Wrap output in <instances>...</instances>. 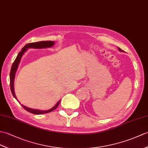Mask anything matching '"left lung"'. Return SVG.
Returning a JSON list of instances; mask_svg holds the SVG:
<instances>
[{
	"label": "left lung",
	"mask_w": 148,
	"mask_h": 148,
	"mask_svg": "<svg viewBox=\"0 0 148 148\" xmlns=\"http://www.w3.org/2000/svg\"><path fill=\"white\" fill-rule=\"evenodd\" d=\"M119 50H120V51H123V50H121V49H120V48H119Z\"/></svg>",
	"instance_id": "left-lung-1"
}]
</instances>
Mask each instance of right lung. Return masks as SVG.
Here are the masks:
<instances>
[{"label":"right lung","mask_w":148,"mask_h":148,"mask_svg":"<svg viewBox=\"0 0 148 148\" xmlns=\"http://www.w3.org/2000/svg\"><path fill=\"white\" fill-rule=\"evenodd\" d=\"M53 45H54V42H51V41H45H45H42V42L29 43L26 44V45L21 49V51L20 52L18 53V56H17L14 62L12 64L11 72H10V87H11V92L13 95V97H14L16 99H17V98L15 95L14 90V80L16 72L17 71V69H18V67L21 58L23 53L26 51L27 49H29V48H34V49H43V48L51 47H52ZM60 100L58 101L56 105V106H53L52 108H51V109L49 110H47V111H42V110H38L29 108L26 107V106H25L23 105H21V106L24 108V109L26 110L28 112L34 113V114L40 115V114H43V113H49V112H51L53 110H54L55 109H56L57 108V106L60 103Z\"/></svg>","instance_id":"add662e5"}]
</instances>
